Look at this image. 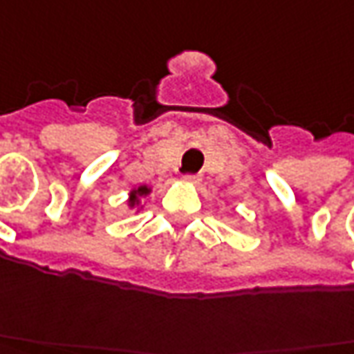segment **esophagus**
I'll return each instance as SVG.
<instances>
[{
    "mask_svg": "<svg viewBox=\"0 0 354 354\" xmlns=\"http://www.w3.org/2000/svg\"><path fill=\"white\" fill-rule=\"evenodd\" d=\"M182 180H184L186 184H194V186H196V184H200L201 182V176L200 174H186Z\"/></svg>",
    "mask_w": 354,
    "mask_h": 354,
    "instance_id": "34e87169",
    "label": "esophagus"
}]
</instances>
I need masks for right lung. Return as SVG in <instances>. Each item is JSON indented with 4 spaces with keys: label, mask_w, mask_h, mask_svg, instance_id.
Segmentation results:
<instances>
[{
    "label": "right lung",
    "mask_w": 354,
    "mask_h": 354,
    "mask_svg": "<svg viewBox=\"0 0 354 354\" xmlns=\"http://www.w3.org/2000/svg\"><path fill=\"white\" fill-rule=\"evenodd\" d=\"M151 194V188L149 186H139V188H133L131 189V194H129V207H137L140 203V200L145 198V196H149Z\"/></svg>",
    "instance_id": "1"
}]
</instances>
